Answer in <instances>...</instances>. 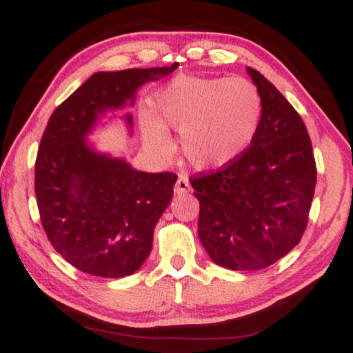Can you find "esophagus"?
I'll return each instance as SVG.
<instances>
[{"label": "esophagus", "mask_w": 353, "mask_h": 353, "mask_svg": "<svg viewBox=\"0 0 353 353\" xmlns=\"http://www.w3.org/2000/svg\"><path fill=\"white\" fill-rule=\"evenodd\" d=\"M191 191V185H190V180L185 175H180L176 180V185H175V192L176 194H185V192Z\"/></svg>", "instance_id": "obj_1"}]
</instances>
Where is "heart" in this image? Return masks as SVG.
<instances>
[{
  "instance_id": "heart-1",
  "label": "heart",
  "mask_w": 353,
  "mask_h": 353,
  "mask_svg": "<svg viewBox=\"0 0 353 353\" xmlns=\"http://www.w3.org/2000/svg\"><path fill=\"white\" fill-rule=\"evenodd\" d=\"M159 121L141 119L144 141L159 152L172 149L165 127L181 133V154L192 168L216 172L245 154L262 123L263 103L249 80L176 77L159 91Z\"/></svg>"
}]
</instances>
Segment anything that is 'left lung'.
I'll list each match as a JSON object with an SVG mask.
<instances>
[{
  "label": "left lung",
  "instance_id": "1",
  "mask_svg": "<svg viewBox=\"0 0 353 353\" xmlns=\"http://www.w3.org/2000/svg\"><path fill=\"white\" fill-rule=\"evenodd\" d=\"M248 74L263 103L257 137L233 165L190 180L202 245L212 262L236 272L267 268L301 243L316 185L302 117L260 72Z\"/></svg>",
  "mask_w": 353,
  "mask_h": 353
}]
</instances>
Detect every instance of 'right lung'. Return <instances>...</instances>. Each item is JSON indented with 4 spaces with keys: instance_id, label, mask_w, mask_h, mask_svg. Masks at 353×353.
<instances>
[{
    "instance_id": "add662e5",
    "label": "right lung",
    "mask_w": 353,
    "mask_h": 353,
    "mask_svg": "<svg viewBox=\"0 0 353 353\" xmlns=\"http://www.w3.org/2000/svg\"><path fill=\"white\" fill-rule=\"evenodd\" d=\"M176 67L98 72L48 120L35 162L37 204L52 248L80 272L123 278L151 254L176 175L134 170L125 159L96 151L86 134L108 110L133 105L139 86ZM125 120L132 127V115Z\"/></svg>"
}]
</instances>
